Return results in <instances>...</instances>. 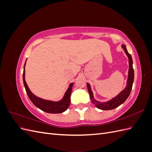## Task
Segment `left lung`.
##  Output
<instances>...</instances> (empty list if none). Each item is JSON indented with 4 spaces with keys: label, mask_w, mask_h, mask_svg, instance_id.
I'll return each mask as SVG.
<instances>
[{
    "label": "left lung",
    "mask_w": 152,
    "mask_h": 152,
    "mask_svg": "<svg viewBox=\"0 0 152 152\" xmlns=\"http://www.w3.org/2000/svg\"><path fill=\"white\" fill-rule=\"evenodd\" d=\"M122 48L124 49V51H125L127 56L129 58V73H128V79L127 82V86L124 91H122L121 93L117 95L115 98H113L109 102L107 103H101L95 100L93 97V94L91 89L90 85L87 83V89H88L90 98L91 100V102L94 104L96 107L99 109L103 110H112L118 107V106L122 104L123 103L125 102V101L127 99V98L129 96L132 87V84L134 82V69L132 67V59L131 54L127 52L126 47L125 45H122Z\"/></svg>",
    "instance_id": "8db88e82"
}]
</instances>
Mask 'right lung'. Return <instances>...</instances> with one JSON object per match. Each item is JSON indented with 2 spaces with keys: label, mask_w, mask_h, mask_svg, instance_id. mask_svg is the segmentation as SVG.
I'll use <instances>...</instances> for the list:
<instances>
[{
  "label": "right lung",
  "mask_w": 152,
  "mask_h": 152,
  "mask_svg": "<svg viewBox=\"0 0 152 152\" xmlns=\"http://www.w3.org/2000/svg\"><path fill=\"white\" fill-rule=\"evenodd\" d=\"M26 63V62H25ZM25 66L23 70V83L25 87V90L28 95L29 99L31 102L34 103V104L40 109L42 111L49 113H61L68 108L70 103V96L72 93V89L73 84L72 83L70 84L68 90L65 94V96L60 102H54L51 101H48L39 98L35 96L30 91L28 86H27L25 79Z\"/></svg>",
  "instance_id": "add662e5"
}]
</instances>
